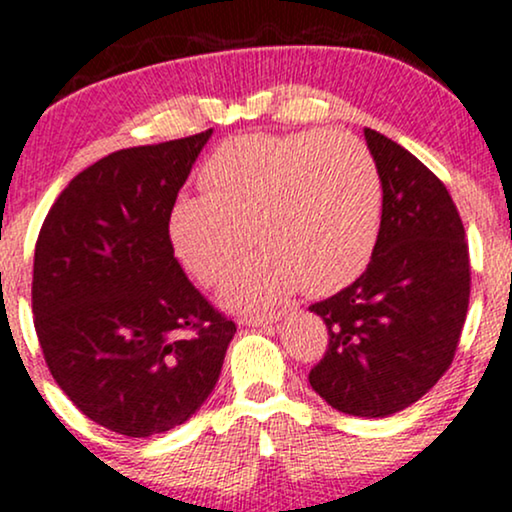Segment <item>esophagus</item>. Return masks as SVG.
<instances>
[{"mask_svg": "<svg viewBox=\"0 0 512 512\" xmlns=\"http://www.w3.org/2000/svg\"><path fill=\"white\" fill-rule=\"evenodd\" d=\"M279 320V315H245L240 317L238 325L243 327H262V325H272V322Z\"/></svg>", "mask_w": 512, "mask_h": 512, "instance_id": "1", "label": "esophagus"}]
</instances>
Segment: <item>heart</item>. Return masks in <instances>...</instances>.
<instances>
[{
	"instance_id": "obj_1",
	"label": "heart",
	"mask_w": 512,
	"mask_h": 512,
	"mask_svg": "<svg viewBox=\"0 0 512 512\" xmlns=\"http://www.w3.org/2000/svg\"><path fill=\"white\" fill-rule=\"evenodd\" d=\"M207 192H182L168 211L173 255L211 286L250 245L264 252L221 286L231 308H269L301 286L327 296L373 257L383 226V178L366 144L346 134H248L216 146Z\"/></svg>"
}]
</instances>
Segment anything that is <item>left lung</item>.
<instances>
[{
	"label": "left lung",
	"mask_w": 512,
	"mask_h": 512,
	"mask_svg": "<svg viewBox=\"0 0 512 512\" xmlns=\"http://www.w3.org/2000/svg\"><path fill=\"white\" fill-rule=\"evenodd\" d=\"M383 178V226L366 272L310 305L330 344L313 390L351 416L385 419L443 378L469 305V248L450 192L404 146L363 129Z\"/></svg>",
	"instance_id": "obj_1"
}]
</instances>
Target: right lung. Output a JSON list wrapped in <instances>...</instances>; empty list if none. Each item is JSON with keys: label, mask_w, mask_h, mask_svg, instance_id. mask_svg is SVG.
<instances>
[{"label": "right lung", "mask_w": 512, "mask_h": 512, "mask_svg": "<svg viewBox=\"0 0 512 512\" xmlns=\"http://www.w3.org/2000/svg\"><path fill=\"white\" fill-rule=\"evenodd\" d=\"M211 129L81 170L35 243L33 315L52 378L81 414L129 438L185 424L236 334L168 240V211Z\"/></svg>", "instance_id": "obj_1"}]
</instances>
